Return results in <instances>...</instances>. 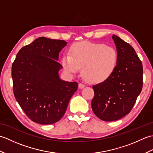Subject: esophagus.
<instances>
[{
    "mask_svg": "<svg viewBox=\"0 0 153 153\" xmlns=\"http://www.w3.org/2000/svg\"><path fill=\"white\" fill-rule=\"evenodd\" d=\"M85 85H84V84H83V83H79V84H78V87H79V89H83V87H85Z\"/></svg>",
    "mask_w": 153,
    "mask_h": 153,
    "instance_id": "esophagus-1",
    "label": "esophagus"
}]
</instances>
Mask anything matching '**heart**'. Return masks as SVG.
Listing matches in <instances>:
<instances>
[{"label": "heart", "instance_id": "obj_1", "mask_svg": "<svg viewBox=\"0 0 153 153\" xmlns=\"http://www.w3.org/2000/svg\"><path fill=\"white\" fill-rule=\"evenodd\" d=\"M118 53L114 48L102 43L82 42L73 45L70 54H64L61 63L63 69L70 76L82 73L89 82L102 83L111 76L114 71Z\"/></svg>", "mask_w": 153, "mask_h": 153}]
</instances>
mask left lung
I'll return each instance as SVG.
<instances>
[{"instance_id": "left-lung-1", "label": "left lung", "mask_w": 153, "mask_h": 153, "mask_svg": "<svg viewBox=\"0 0 153 153\" xmlns=\"http://www.w3.org/2000/svg\"><path fill=\"white\" fill-rule=\"evenodd\" d=\"M118 53L114 71L108 79L93 86L94 114L103 121L111 122L131 111L143 87V65L134 48L112 35Z\"/></svg>"}]
</instances>
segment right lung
<instances>
[{"mask_svg":"<svg viewBox=\"0 0 153 153\" xmlns=\"http://www.w3.org/2000/svg\"><path fill=\"white\" fill-rule=\"evenodd\" d=\"M67 42L41 37L22 47L12 64L16 100L32 121L51 124L62 118L77 82L60 78L59 53Z\"/></svg>","mask_w":153,"mask_h":153,"instance_id":"obj_1","label":"right lung"}]
</instances>
